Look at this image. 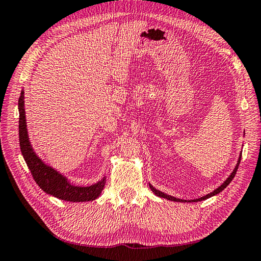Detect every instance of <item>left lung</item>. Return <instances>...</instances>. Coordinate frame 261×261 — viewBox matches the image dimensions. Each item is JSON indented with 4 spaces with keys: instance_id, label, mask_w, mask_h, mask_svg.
Instances as JSON below:
<instances>
[{
    "instance_id": "8db88e82",
    "label": "left lung",
    "mask_w": 261,
    "mask_h": 261,
    "mask_svg": "<svg viewBox=\"0 0 261 261\" xmlns=\"http://www.w3.org/2000/svg\"><path fill=\"white\" fill-rule=\"evenodd\" d=\"M244 136H245V135H244ZM241 153H242V151H240L239 158H238V161H237V165H236V167L233 168V170H232L231 173H230L229 177H228L225 181H223V182H222L219 187L216 188V189H215L214 191H211L210 193H208V195H205V196H203V197H201V198L193 199V200H188V201H187V200H184V199H179V198H175V197H172V196H169V195H167V193L162 192V191H160V190H158V189H155V188H154L152 185H151V184H149V187H150L151 191H152L155 196H158L159 198H165V199H167V200H170V201H175V202H198V201H202V200H205V199H208V198H211V197H214V196L218 195V193L221 192L230 182H231V180L233 179V177L236 175V172H237V170H238L239 163H240V160H241Z\"/></svg>"
}]
</instances>
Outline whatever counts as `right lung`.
I'll use <instances>...</instances> for the list:
<instances>
[{
	"label": "right lung",
	"instance_id": "right-lung-1",
	"mask_svg": "<svg viewBox=\"0 0 261 261\" xmlns=\"http://www.w3.org/2000/svg\"><path fill=\"white\" fill-rule=\"evenodd\" d=\"M19 139L21 152L35 182L38 184L41 189L46 192L47 195L70 202H88L99 198L106 185V175H103V178L98 182L91 186H75L70 182V180L64 174L60 173L53 167L48 166L35 153L31 141H30L27 128L24 90L21 91L19 98Z\"/></svg>",
	"mask_w": 261,
	"mask_h": 261
}]
</instances>
